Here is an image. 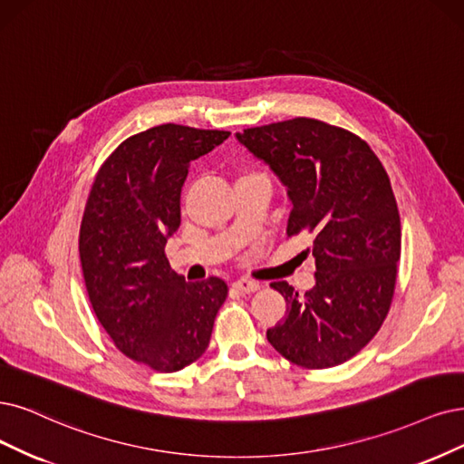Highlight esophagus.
<instances>
[{
  "instance_id": "34e87169",
  "label": "esophagus",
  "mask_w": 464,
  "mask_h": 464,
  "mask_svg": "<svg viewBox=\"0 0 464 464\" xmlns=\"http://www.w3.org/2000/svg\"><path fill=\"white\" fill-rule=\"evenodd\" d=\"M233 288L238 290V293H241V295H252V293H256V290L260 288V285L256 283V281H248V279H237L233 283Z\"/></svg>"
}]
</instances>
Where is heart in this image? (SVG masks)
<instances>
[{"instance_id":"1","label":"heart","mask_w":464,"mask_h":464,"mask_svg":"<svg viewBox=\"0 0 464 464\" xmlns=\"http://www.w3.org/2000/svg\"><path fill=\"white\" fill-rule=\"evenodd\" d=\"M245 176H252V174H245ZM243 178V176H241Z\"/></svg>"}]
</instances>
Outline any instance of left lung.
Returning <instances> with one entry per match:
<instances>
[{
  "label": "left lung",
  "mask_w": 464,
  "mask_h": 464,
  "mask_svg": "<svg viewBox=\"0 0 464 464\" xmlns=\"http://www.w3.org/2000/svg\"><path fill=\"white\" fill-rule=\"evenodd\" d=\"M237 140L286 187V235L310 238L302 254L315 260L304 296L271 283L286 315L267 329L269 344L305 369L344 363L379 333L396 288L401 223L386 169L362 137L315 118L248 128Z\"/></svg>",
  "instance_id": "obj_1"
}]
</instances>
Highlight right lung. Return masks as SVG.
Here are the masks:
<instances>
[{
    "mask_svg": "<svg viewBox=\"0 0 464 464\" xmlns=\"http://www.w3.org/2000/svg\"><path fill=\"white\" fill-rule=\"evenodd\" d=\"M227 137L179 124L135 133L102 162L85 204L80 262L93 312L114 346L152 371L197 362L227 298L226 281L185 283L164 254L188 166Z\"/></svg>",
    "mask_w": 464,
    "mask_h": 464,
    "instance_id": "obj_1",
    "label": "right lung"
}]
</instances>
